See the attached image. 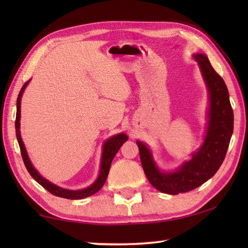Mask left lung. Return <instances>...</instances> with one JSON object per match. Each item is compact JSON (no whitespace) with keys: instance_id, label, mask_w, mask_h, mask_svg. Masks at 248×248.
<instances>
[{"instance_id":"8db88e82","label":"left lung","mask_w":248,"mask_h":248,"mask_svg":"<svg viewBox=\"0 0 248 248\" xmlns=\"http://www.w3.org/2000/svg\"><path fill=\"white\" fill-rule=\"evenodd\" d=\"M195 59L198 61L210 96L209 124L202 146L179 170L162 173L155 165L150 150L137 141L146 178L154 188L164 194L178 195L190 191L211 178L224 161L233 133V109L223 78L212 68L207 56L197 53Z\"/></svg>"}]
</instances>
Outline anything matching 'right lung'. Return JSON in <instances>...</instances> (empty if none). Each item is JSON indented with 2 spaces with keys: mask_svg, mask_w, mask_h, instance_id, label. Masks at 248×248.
<instances>
[{
  "mask_svg": "<svg viewBox=\"0 0 248 248\" xmlns=\"http://www.w3.org/2000/svg\"><path fill=\"white\" fill-rule=\"evenodd\" d=\"M29 81L24 84L22 90H20L18 97H17V103H16V106H17V110H16V120H15V129H16V138H17L20 153H22V157L24 161V164L26 166L28 173L31 174V177L36 180L37 183L41 185L45 189H47L50 194H52L57 197H61V198L65 199H83L86 198V197H90L97 192L100 188L104 186L105 182H106L107 176L109 173V169H110L111 161L114 159L116 153L118 152L120 146L123 145L125 141L128 140V137L124 133H119L117 136L108 139L104 144V150H103V155H102V164H100V171L98 178L96 179V182L91 185L90 187L85 188V189L82 190H68L63 189V188L58 187L56 185L51 184L48 182L47 179H45L43 176L39 175L38 171H37L33 166L31 165V161H29L28 155L26 152V149H25V145L22 141V138H20V132H19V118H20V97H22V94L25 90V87L28 84Z\"/></svg>",
  "mask_w": 248,
  "mask_h": 248,
  "instance_id": "1",
  "label": "right lung"
}]
</instances>
